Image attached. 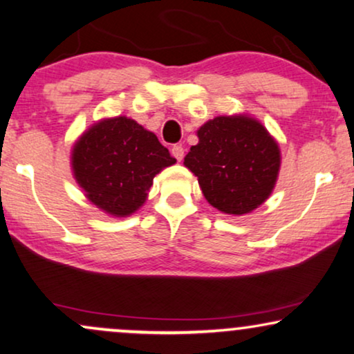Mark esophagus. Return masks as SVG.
I'll return each instance as SVG.
<instances>
[{"instance_id":"34e87169","label":"esophagus","mask_w":354,"mask_h":354,"mask_svg":"<svg viewBox=\"0 0 354 354\" xmlns=\"http://www.w3.org/2000/svg\"><path fill=\"white\" fill-rule=\"evenodd\" d=\"M171 155L178 160V162H181V160L185 158V149H183L181 145H173V147H171Z\"/></svg>"}]
</instances>
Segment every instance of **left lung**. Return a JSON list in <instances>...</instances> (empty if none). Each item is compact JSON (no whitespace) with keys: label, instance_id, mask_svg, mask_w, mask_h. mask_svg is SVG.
<instances>
[{"label":"left lung","instance_id":"1","mask_svg":"<svg viewBox=\"0 0 354 354\" xmlns=\"http://www.w3.org/2000/svg\"><path fill=\"white\" fill-rule=\"evenodd\" d=\"M185 165L205 199L230 215L257 209L270 196L280 169V149L261 122L248 116H216L197 131Z\"/></svg>","mask_w":354,"mask_h":354}]
</instances>
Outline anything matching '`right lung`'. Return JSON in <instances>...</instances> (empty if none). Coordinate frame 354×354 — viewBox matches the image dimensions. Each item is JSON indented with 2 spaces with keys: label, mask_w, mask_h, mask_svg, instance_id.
Returning a JSON list of instances; mask_svg holds the SVG:
<instances>
[{
  "label": "right lung",
  "mask_w": 354,
  "mask_h": 354,
  "mask_svg": "<svg viewBox=\"0 0 354 354\" xmlns=\"http://www.w3.org/2000/svg\"><path fill=\"white\" fill-rule=\"evenodd\" d=\"M174 162L157 136L124 116L92 126L73 150L79 186L92 204L115 216L138 210L155 174Z\"/></svg>",
  "instance_id": "1"
}]
</instances>
